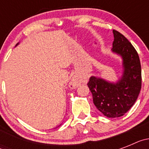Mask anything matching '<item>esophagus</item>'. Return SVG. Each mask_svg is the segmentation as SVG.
<instances>
[{
	"label": "esophagus",
	"mask_w": 149,
	"mask_h": 149,
	"mask_svg": "<svg viewBox=\"0 0 149 149\" xmlns=\"http://www.w3.org/2000/svg\"><path fill=\"white\" fill-rule=\"evenodd\" d=\"M81 84V81L78 77H73V78L71 80V81L69 82V87L71 89H76L77 86Z\"/></svg>",
	"instance_id": "esophagus-1"
}]
</instances>
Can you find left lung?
Segmentation results:
<instances>
[{"instance_id":"obj_1","label":"left lung","mask_w":149,"mask_h":149,"mask_svg":"<svg viewBox=\"0 0 149 149\" xmlns=\"http://www.w3.org/2000/svg\"><path fill=\"white\" fill-rule=\"evenodd\" d=\"M112 52L122 60V74L116 82L91 76L87 84L96 108L105 116L117 118L127 113L136 102L142 85L139 55L122 34L113 30Z\"/></svg>"}]
</instances>
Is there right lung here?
<instances>
[{"label":"right lung","instance_id":"1","mask_svg":"<svg viewBox=\"0 0 149 149\" xmlns=\"http://www.w3.org/2000/svg\"><path fill=\"white\" fill-rule=\"evenodd\" d=\"M18 44H19V43H17V45H15V46H17V45H18ZM59 126H60V125H59ZM59 126H58V127H59Z\"/></svg>","mask_w":149,"mask_h":149}]
</instances>
